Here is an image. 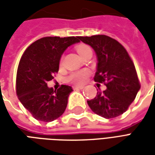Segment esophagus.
<instances>
[{
  "mask_svg": "<svg viewBox=\"0 0 155 155\" xmlns=\"http://www.w3.org/2000/svg\"><path fill=\"white\" fill-rule=\"evenodd\" d=\"M73 89H74V90H76V89H78V90H82V89H84V86L83 85H74Z\"/></svg>",
  "mask_w": 155,
  "mask_h": 155,
  "instance_id": "obj_1",
  "label": "esophagus"
}]
</instances>
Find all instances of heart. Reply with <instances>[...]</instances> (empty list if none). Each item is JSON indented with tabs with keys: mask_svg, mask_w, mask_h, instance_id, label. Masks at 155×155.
<instances>
[{
	"mask_svg": "<svg viewBox=\"0 0 155 155\" xmlns=\"http://www.w3.org/2000/svg\"><path fill=\"white\" fill-rule=\"evenodd\" d=\"M89 51H91V50L87 45H80L77 47L78 54L81 56ZM88 75H89V71L86 70H81V71L72 72L67 77V80L68 81L75 84H81L84 83V81H86Z\"/></svg>",
	"mask_w": 155,
	"mask_h": 155,
	"instance_id": "obj_1",
	"label": "heart"
}]
</instances>
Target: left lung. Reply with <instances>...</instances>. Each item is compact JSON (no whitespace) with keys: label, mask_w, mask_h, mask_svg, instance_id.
Wrapping results in <instances>:
<instances>
[{"label":"left lung","mask_w":155,"mask_h":155,"mask_svg":"<svg viewBox=\"0 0 155 155\" xmlns=\"http://www.w3.org/2000/svg\"><path fill=\"white\" fill-rule=\"evenodd\" d=\"M80 39L91 45L97 56L94 81L103 83L107 88L87 101L89 106L105 119L119 116L128 110L140 89L133 61L123 45L110 36L97 35Z\"/></svg>","instance_id":"obj_1"}]
</instances>
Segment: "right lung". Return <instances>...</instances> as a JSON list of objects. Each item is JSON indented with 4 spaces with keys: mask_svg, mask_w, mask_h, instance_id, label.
<instances>
[{
    "mask_svg": "<svg viewBox=\"0 0 155 155\" xmlns=\"http://www.w3.org/2000/svg\"><path fill=\"white\" fill-rule=\"evenodd\" d=\"M81 36L44 37L29 46L19 63L16 94L23 106L35 120L51 122L63 114L72 87L62 84L57 91L47 86L48 81L59 71L60 60Z\"/></svg>",
    "mask_w": 155,
    "mask_h": 155,
    "instance_id": "right-lung-1",
    "label": "right lung"
}]
</instances>
